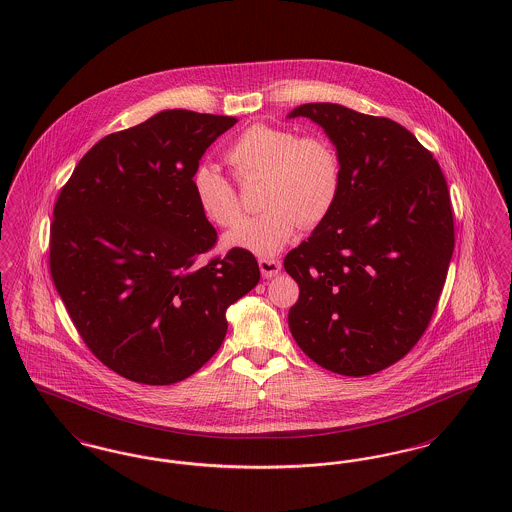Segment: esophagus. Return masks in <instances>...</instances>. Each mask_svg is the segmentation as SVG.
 <instances>
[{
	"label": "esophagus",
	"instance_id": "34e87169",
	"mask_svg": "<svg viewBox=\"0 0 512 512\" xmlns=\"http://www.w3.org/2000/svg\"><path fill=\"white\" fill-rule=\"evenodd\" d=\"M259 268H261V274L265 278H272V276H276L282 270V263L276 261V259H270V257H261L259 259Z\"/></svg>",
	"mask_w": 512,
	"mask_h": 512
}]
</instances>
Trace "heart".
I'll list each match as a JSON object with an SVG mask.
<instances>
[{
    "mask_svg": "<svg viewBox=\"0 0 512 512\" xmlns=\"http://www.w3.org/2000/svg\"><path fill=\"white\" fill-rule=\"evenodd\" d=\"M226 163L236 180L261 178L259 217L232 230L224 244L257 255H276L303 228L326 219L341 190V161L336 146L324 136H299L280 126L253 124L226 149ZM195 201L213 224L236 226L244 209L236 188L220 172L199 167L192 176Z\"/></svg>",
    "mask_w": 512,
    "mask_h": 512,
    "instance_id": "1",
    "label": "heart"
}]
</instances>
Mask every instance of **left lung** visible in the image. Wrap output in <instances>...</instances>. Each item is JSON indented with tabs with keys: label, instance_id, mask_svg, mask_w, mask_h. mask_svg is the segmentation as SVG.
Instances as JSON below:
<instances>
[{
	"label": "left lung",
	"instance_id": "left-lung-1",
	"mask_svg": "<svg viewBox=\"0 0 512 512\" xmlns=\"http://www.w3.org/2000/svg\"><path fill=\"white\" fill-rule=\"evenodd\" d=\"M338 149L332 213L284 268L299 286L293 340L317 365L368 376L403 359L426 332L455 247L453 209L434 155L399 122L336 103H305Z\"/></svg>",
	"mask_w": 512,
	"mask_h": 512
}]
</instances>
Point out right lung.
<instances>
[{"label": "right lung", "mask_w": 512, "mask_h": 512, "mask_svg": "<svg viewBox=\"0 0 512 512\" xmlns=\"http://www.w3.org/2000/svg\"><path fill=\"white\" fill-rule=\"evenodd\" d=\"M238 119L172 109L99 140L61 188L49 270L74 328L113 372L146 386L192 376L226 336V309L259 265L232 247L201 261L217 230L192 176Z\"/></svg>", "instance_id": "1"}]
</instances>
